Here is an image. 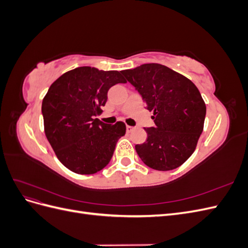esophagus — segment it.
<instances>
[{
	"mask_svg": "<svg viewBox=\"0 0 248 248\" xmlns=\"http://www.w3.org/2000/svg\"><path fill=\"white\" fill-rule=\"evenodd\" d=\"M126 130H127V132H131V131L133 130V127L127 125V126H126Z\"/></svg>",
	"mask_w": 248,
	"mask_h": 248,
	"instance_id": "34e87169",
	"label": "esophagus"
}]
</instances>
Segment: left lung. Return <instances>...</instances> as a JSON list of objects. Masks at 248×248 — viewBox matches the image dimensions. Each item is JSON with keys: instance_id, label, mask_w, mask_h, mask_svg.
<instances>
[{"instance_id": "left-lung-1", "label": "left lung", "mask_w": 248, "mask_h": 248, "mask_svg": "<svg viewBox=\"0 0 248 248\" xmlns=\"http://www.w3.org/2000/svg\"><path fill=\"white\" fill-rule=\"evenodd\" d=\"M122 74L154 112L155 126L145 128L147 140L136 145L140 158L153 170L177 169L196 150L204 128L206 104L198 88L182 74L155 63Z\"/></svg>"}]
</instances>
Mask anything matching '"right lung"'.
Wrapping results in <instances>:
<instances>
[{
	"label": "right lung",
	"instance_id": "right-lung-1",
	"mask_svg": "<svg viewBox=\"0 0 248 248\" xmlns=\"http://www.w3.org/2000/svg\"><path fill=\"white\" fill-rule=\"evenodd\" d=\"M121 73L78 67L52 82L43 98L47 140L59 160L73 172L91 175L106 168L126 132L121 121L111 125L95 118L106 106L109 88L126 82Z\"/></svg>",
	"mask_w": 248,
	"mask_h": 248
}]
</instances>
